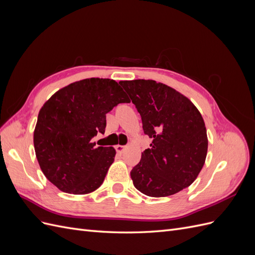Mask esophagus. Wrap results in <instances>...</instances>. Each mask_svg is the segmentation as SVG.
I'll return each mask as SVG.
<instances>
[{
  "mask_svg": "<svg viewBox=\"0 0 255 255\" xmlns=\"http://www.w3.org/2000/svg\"><path fill=\"white\" fill-rule=\"evenodd\" d=\"M116 148V151H117V153L119 154H122L123 152H125V150L127 149V145H121V144H117L115 146Z\"/></svg>",
  "mask_w": 255,
  "mask_h": 255,
  "instance_id": "esophagus-1",
  "label": "esophagus"
}]
</instances>
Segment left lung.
<instances>
[{"mask_svg": "<svg viewBox=\"0 0 255 255\" xmlns=\"http://www.w3.org/2000/svg\"><path fill=\"white\" fill-rule=\"evenodd\" d=\"M153 141L130 171L134 186L149 197L188 187L205 163L207 135L201 114L188 98L153 80L121 81Z\"/></svg>", "mask_w": 255, "mask_h": 255, "instance_id": "left-lung-1", "label": "left lung"}]
</instances>
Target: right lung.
<instances>
[{
  "instance_id": "1",
  "label": "right lung",
  "mask_w": 255,
  "mask_h": 255,
  "mask_svg": "<svg viewBox=\"0 0 255 255\" xmlns=\"http://www.w3.org/2000/svg\"><path fill=\"white\" fill-rule=\"evenodd\" d=\"M129 100L119 84L91 78L56 91L38 114L36 157L45 177L64 192L85 195L101 186L114 163L113 146L91 142L104 133L106 114Z\"/></svg>"
}]
</instances>
